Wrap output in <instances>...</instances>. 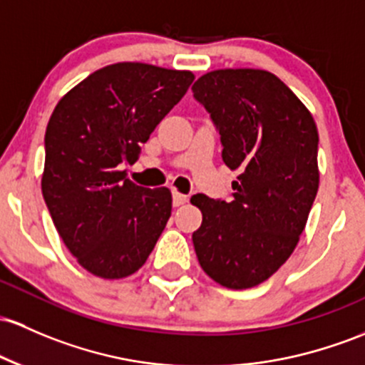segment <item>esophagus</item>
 <instances>
[{
  "mask_svg": "<svg viewBox=\"0 0 365 365\" xmlns=\"http://www.w3.org/2000/svg\"><path fill=\"white\" fill-rule=\"evenodd\" d=\"M187 201H189V195L187 194H182V192L178 190H173V206H182V204H185Z\"/></svg>",
  "mask_w": 365,
  "mask_h": 365,
  "instance_id": "34e87169",
  "label": "esophagus"
}]
</instances>
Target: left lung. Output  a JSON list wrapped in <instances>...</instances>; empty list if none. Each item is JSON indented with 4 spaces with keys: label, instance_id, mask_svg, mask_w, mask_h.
Masks as SVG:
<instances>
[{
    "label": "left lung",
    "instance_id": "obj_1",
    "mask_svg": "<svg viewBox=\"0 0 365 365\" xmlns=\"http://www.w3.org/2000/svg\"><path fill=\"white\" fill-rule=\"evenodd\" d=\"M222 135L223 163L239 176L232 201L204 194L192 234L202 270L220 286L247 289L287 262L319 190L314 115L275 74L216 69L192 86Z\"/></svg>",
    "mask_w": 365,
    "mask_h": 365
}]
</instances>
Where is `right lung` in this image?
Wrapping results in <instances>:
<instances>
[{"mask_svg":"<svg viewBox=\"0 0 365 365\" xmlns=\"http://www.w3.org/2000/svg\"><path fill=\"white\" fill-rule=\"evenodd\" d=\"M194 72L142 62L95 71L58 100L46 126L43 197L67 250L90 274L123 279L154 250L171 192L126 178L140 145L182 100Z\"/></svg>","mask_w":365,"mask_h":365,"instance_id":"right-lung-1","label":"right lung"}]
</instances>
